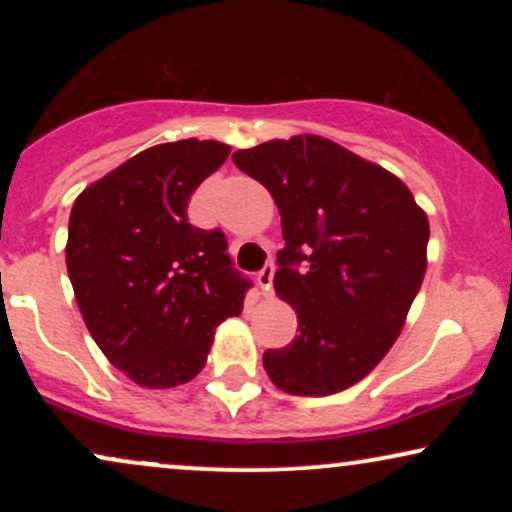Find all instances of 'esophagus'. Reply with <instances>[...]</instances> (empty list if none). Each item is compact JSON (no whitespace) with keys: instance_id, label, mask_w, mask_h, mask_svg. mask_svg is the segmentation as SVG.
Listing matches in <instances>:
<instances>
[{"instance_id":"34e87169","label":"esophagus","mask_w":512,"mask_h":512,"mask_svg":"<svg viewBox=\"0 0 512 512\" xmlns=\"http://www.w3.org/2000/svg\"><path fill=\"white\" fill-rule=\"evenodd\" d=\"M272 281H274V264H267V267L257 274V286H260L264 296H272Z\"/></svg>"}]
</instances>
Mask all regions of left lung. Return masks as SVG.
Here are the masks:
<instances>
[{
    "mask_svg": "<svg viewBox=\"0 0 512 512\" xmlns=\"http://www.w3.org/2000/svg\"><path fill=\"white\" fill-rule=\"evenodd\" d=\"M233 163L274 197L286 240L274 291L296 310L298 334L262 356L269 380L298 397L356 385L397 342L421 289L426 211L395 173L317 134L240 149Z\"/></svg>",
    "mask_w": 512,
    "mask_h": 512,
    "instance_id": "1",
    "label": "left lung"
}]
</instances>
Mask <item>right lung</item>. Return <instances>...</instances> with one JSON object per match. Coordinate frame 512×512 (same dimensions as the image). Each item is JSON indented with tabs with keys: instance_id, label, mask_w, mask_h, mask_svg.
<instances>
[{
	"instance_id": "obj_1",
	"label": "right lung",
	"mask_w": 512,
	"mask_h": 512,
	"mask_svg": "<svg viewBox=\"0 0 512 512\" xmlns=\"http://www.w3.org/2000/svg\"><path fill=\"white\" fill-rule=\"evenodd\" d=\"M228 154L214 139L156 144L74 199L64 252L81 317L105 358L149 390L190 383L216 327L243 310L250 281L226 238L185 211Z\"/></svg>"
}]
</instances>
